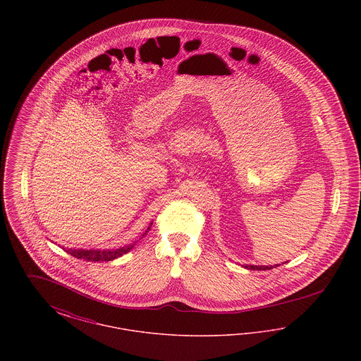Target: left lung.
I'll use <instances>...</instances> for the list:
<instances>
[{
    "instance_id": "obj_1",
    "label": "left lung",
    "mask_w": 361,
    "mask_h": 361,
    "mask_svg": "<svg viewBox=\"0 0 361 361\" xmlns=\"http://www.w3.org/2000/svg\"><path fill=\"white\" fill-rule=\"evenodd\" d=\"M276 267H279V265H276ZM245 268L252 269V271H267V269H272L274 267H265V265H261V267H257V265H245Z\"/></svg>"
}]
</instances>
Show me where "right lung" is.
Returning a JSON list of instances; mask_svg holds the SVG:
<instances>
[{
	"instance_id": "obj_1",
	"label": "right lung",
	"mask_w": 361,
	"mask_h": 361,
	"mask_svg": "<svg viewBox=\"0 0 361 361\" xmlns=\"http://www.w3.org/2000/svg\"><path fill=\"white\" fill-rule=\"evenodd\" d=\"M150 230V227H147L146 233ZM145 233V234H146ZM134 245L130 246H124L121 249H115V250H84V249H69L68 253H70L73 257L82 258L85 261H112L115 258L121 257L123 255H126L127 252H130L133 249Z\"/></svg>"
}]
</instances>
